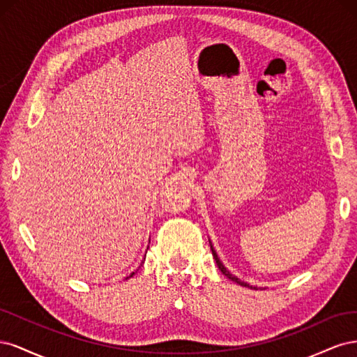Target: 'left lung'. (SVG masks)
Listing matches in <instances>:
<instances>
[{
    "instance_id": "8db88e82",
    "label": "left lung",
    "mask_w": 357,
    "mask_h": 357,
    "mask_svg": "<svg viewBox=\"0 0 357 357\" xmlns=\"http://www.w3.org/2000/svg\"><path fill=\"white\" fill-rule=\"evenodd\" d=\"M210 245H211V243H210ZM211 252H213V257L215 259V264H218V266H219V269L222 271V274L223 275H226L228 277L229 280H232V282H235L236 284H240V286H244V287H250V289H255V290H257V287L256 286H250L248 283H245V282H241V280L238 278V277H235L234 274H231L229 271H228V268H226L222 262H220V259H219V256H218V253H215V250L213 248V245H211Z\"/></svg>"
}]
</instances>
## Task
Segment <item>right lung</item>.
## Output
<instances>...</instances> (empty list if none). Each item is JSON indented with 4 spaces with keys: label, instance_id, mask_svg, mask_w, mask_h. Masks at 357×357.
<instances>
[{
    "label": "right lung",
    "instance_id": "right-lung-1",
    "mask_svg": "<svg viewBox=\"0 0 357 357\" xmlns=\"http://www.w3.org/2000/svg\"><path fill=\"white\" fill-rule=\"evenodd\" d=\"M144 259H146V257H144ZM134 274H135V273H132V274H131V275H129V277H132V275H134ZM129 277H126V280H128V278H129Z\"/></svg>",
    "mask_w": 357,
    "mask_h": 357
}]
</instances>
